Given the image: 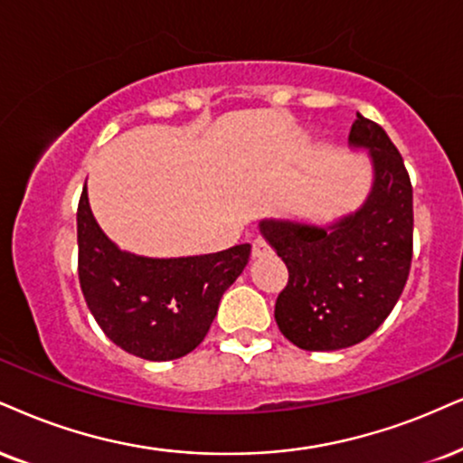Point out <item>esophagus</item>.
<instances>
[{
  "mask_svg": "<svg viewBox=\"0 0 463 463\" xmlns=\"http://www.w3.org/2000/svg\"><path fill=\"white\" fill-rule=\"evenodd\" d=\"M250 253H253V258H266V255L272 253V247L264 241V238H255V241L250 242Z\"/></svg>",
  "mask_w": 463,
  "mask_h": 463,
  "instance_id": "34e87169",
  "label": "esophagus"
}]
</instances>
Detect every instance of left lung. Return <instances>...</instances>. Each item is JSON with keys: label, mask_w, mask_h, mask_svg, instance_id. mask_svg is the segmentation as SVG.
<instances>
[{"label": "left lung", "mask_w": 463, "mask_h": 463, "mask_svg": "<svg viewBox=\"0 0 463 463\" xmlns=\"http://www.w3.org/2000/svg\"><path fill=\"white\" fill-rule=\"evenodd\" d=\"M350 144L369 147L373 191L356 214L333 227L261 221V233L288 266L275 319L307 352L361 344L389 317L412 264V182L380 124L358 113Z\"/></svg>", "instance_id": "8db88e82"}]
</instances>
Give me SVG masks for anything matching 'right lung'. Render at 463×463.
Segmentation results:
<instances>
[{
    "instance_id": "1",
    "label": "right lung",
    "mask_w": 463,
    "mask_h": 463,
    "mask_svg": "<svg viewBox=\"0 0 463 463\" xmlns=\"http://www.w3.org/2000/svg\"><path fill=\"white\" fill-rule=\"evenodd\" d=\"M77 244L79 283L94 319L113 344L146 361H174L202 344L250 255V244L178 260L119 250L94 221L85 188Z\"/></svg>"
}]
</instances>
